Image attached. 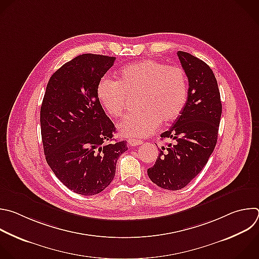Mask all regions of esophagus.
Listing matches in <instances>:
<instances>
[{"label":"esophagus","instance_id":"34e87169","mask_svg":"<svg viewBox=\"0 0 259 259\" xmlns=\"http://www.w3.org/2000/svg\"><path fill=\"white\" fill-rule=\"evenodd\" d=\"M127 143H128L129 146H138V145L142 144V141L136 140V139H128Z\"/></svg>","mask_w":259,"mask_h":259}]
</instances>
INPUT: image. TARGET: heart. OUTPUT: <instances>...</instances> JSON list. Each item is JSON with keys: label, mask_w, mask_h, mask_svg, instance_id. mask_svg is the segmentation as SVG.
Wrapping results in <instances>:
<instances>
[{"label": "heart", "mask_w": 259, "mask_h": 259, "mask_svg": "<svg viewBox=\"0 0 259 259\" xmlns=\"http://www.w3.org/2000/svg\"><path fill=\"white\" fill-rule=\"evenodd\" d=\"M138 95L141 111L127 115L118 126L126 137H148L160 122L169 125L179 119L188 98L186 72L180 66L146 59L122 68L118 80L103 78L97 90L102 107L112 117L122 116L128 97Z\"/></svg>", "instance_id": "1"}]
</instances>
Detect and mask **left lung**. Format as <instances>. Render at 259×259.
<instances>
[{
    "label": "left lung",
    "instance_id": "obj_1",
    "mask_svg": "<svg viewBox=\"0 0 259 259\" xmlns=\"http://www.w3.org/2000/svg\"><path fill=\"white\" fill-rule=\"evenodd\" d=\"M186 72L189 89L183 113L160 137L171 143L158 149L149 179L166 190L187 186L204 167L217 141L222 115L218 82L210 67L189 53H177Z\"/></svg>",
    "mask_w": 259,
    "mask_h": 259
}]
</instances>
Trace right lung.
<instances>
[{
	"mask_svg": "<svg viewBox=\"0 0 259 259\" xmlns=\"http://www.w3.org/2000/svg\"><path fill=\"white\" fill-rule=\"evenodd\" d=\"M116 58L83 54L50 78L40 108L46 159L70 190L96 195L113 181L126 141L112 142L114 123L97 96L98 85Z\"/></svg>",
	"mask_w": 259,
	"mask_h": 259,
	"instance_id": "obj_1",
	"label": "right lung"
}]
</instances>
